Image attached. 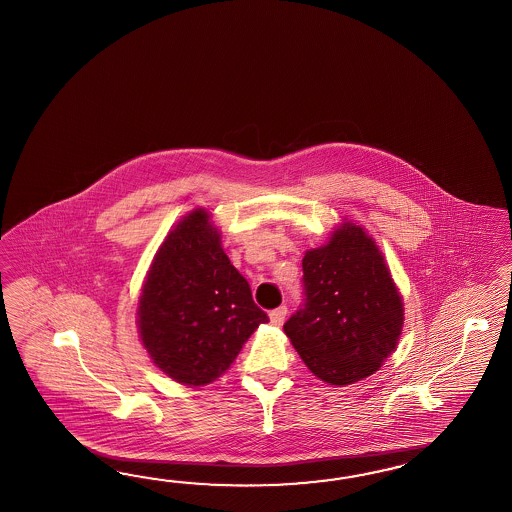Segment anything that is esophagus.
Here are the masks:
<instances>
[{
	"label": "esophagus",
	"mask_w": 512,
	"mask_h": 512,
	"mask_svg": "<svg viewBox=\"0 0 512 512\" xmlns=\"http://www.w3.org/2000/svg\"><path fill=\"white\" fill-rule=\"evenodd\" d=\"M285 316H287V307L285 305H281V307H277L274 311L270 312V320H272V324L281 325L285 322Z\"/></svg>",
	"instance_id": "obj_1"
}]
</instances>
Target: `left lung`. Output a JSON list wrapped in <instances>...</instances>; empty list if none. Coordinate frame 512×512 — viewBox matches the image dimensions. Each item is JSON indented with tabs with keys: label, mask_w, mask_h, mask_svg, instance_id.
Listing matches in <instances>:
<instances>
[{
	"label": "left lung",
	"mask_w": 512,
	"mask_h": 512,
	"mask_svg": "<svg viewBox=\"0 0 512 512\" xmlns=\"http://www.w3.org/2000/svg\"><path fill=\"white\" fill-rule=\"evenodd\" d=\"M303 303L283 325L312 374L351 385L396 349L403 303L385 259L362 227L344 224L303 257Z\"/></svg>",
	"instance_id": "obj_1"
}]
</instances>
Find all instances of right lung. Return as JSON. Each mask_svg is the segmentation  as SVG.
<instances>
[{
	"instance_id": "right-lung-1",
	"label": "right lung",
	"mask_w": 512,
	"mask_h": 512,
	"mask_svg": "<svg viewBox=\"0 0 512 512\" xmlns=\"http://www.w3.org/2000/svg\"><path fill=\"white\" fill-rule=\"evenodd\" d=\"M268 314L227 259L209 212L185 216L151 264L138 329L151 361L177 383L200 387L224 374Z\"/></svg>"
}]
</instances>
